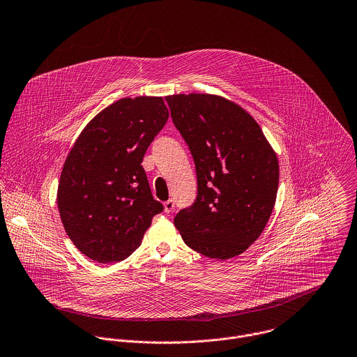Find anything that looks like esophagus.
<instances>
[{"label": "esophagus", "mask_w": 357, "mask_h": 357, "mask_svg": "<svg viewBox=\"0 0 357 357\" xmlns=\"http://www.w3.org/2000/svg\"><path fill=\"white\" fill-rule=\"evenodd\" d=\"M174 207H175V202H174L172 199H169V200H167V202L164 203V211H165L167 214H169V213L174 210Z\"/></svg>", "instance_id": "34e87169"}]
</instances>
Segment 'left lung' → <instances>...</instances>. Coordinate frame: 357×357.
Listing matches in <instances>:
<instances>
[{
  "mask_svg": "<svg viewBox=\"0 0 357 357\" xmlns=\"http://www.w3.org/2000/svg\"><path fill=\"white\" fill-rule=\"evenodd\" d=\"M195 161L197 196L174 218L183 242L210 259L243 253L275 204L278 160L259 123L238 104L211 94L165 97Z\"/></svg>",
  "mask_w": 357,
  "mask_h": 357,
  "instance_id": "left-lung-1",
  "label": "left lung"
}]
</instances>
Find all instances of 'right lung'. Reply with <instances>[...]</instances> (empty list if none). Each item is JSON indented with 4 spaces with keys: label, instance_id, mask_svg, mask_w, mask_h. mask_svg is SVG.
I'll use <instances>...</instances> for the list:
<instances>
[{
    "label": "right lung",
    "instance_id": "1",
    "mask_svg": "<svg viewBox=\"0 0 357 357\" xmlns=\"http://www.w3.org/2000/svg\"><path fill=\"white\" fill-rule=\"evenodd\" d=\"M168 116L161 97L122 98L94 116L73 144L56 200L69 239L89 259L125 260L164 210L142 161Z\"/></svg>",
    "mask_w": 357,
    "mask_h": 357
}]
</instances>
